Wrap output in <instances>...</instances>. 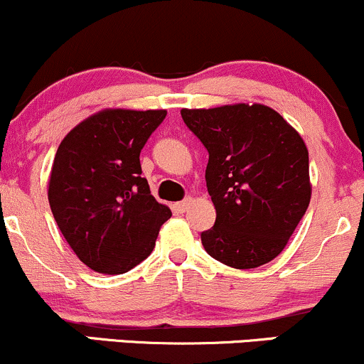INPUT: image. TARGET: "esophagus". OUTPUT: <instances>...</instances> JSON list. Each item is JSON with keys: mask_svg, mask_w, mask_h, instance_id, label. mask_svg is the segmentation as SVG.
Masks as SVG:
<instances>
[{"mask_svg": "<svg viewBox=\"0 0 364 364\" xmlns=\"http://www.w3.org/2000/svg\"><path fill=\"white\" fill-rule=\"evenodd\" d=\"M191 205H193V198H191V196H190V198H185V200H183V202L176 203V208H178L179 212H186Z\"/></svg>", "mask_w": 364, "mask_h": 364, "instance_id": "34e87169", "label": "esophagus"}]
</instances>
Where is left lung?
<instances>
[{"instance_id": "8db88e82", "label": "left lung", "mask_w": 364, "mask_h": 364, "mask_svg": "<svg viewBox=\"0 0 364 364\" xmlns=\"http://www.w3.org/2000/svg\"><path fill=\"white\" fill-rule=\"evenodd\" d=\"M181 116L208 150L205 179L217 217L202 232L205 252L243 270L274 260L310 205L301 135L263 104L181 109Z\"/></svg>"}]
</instances>
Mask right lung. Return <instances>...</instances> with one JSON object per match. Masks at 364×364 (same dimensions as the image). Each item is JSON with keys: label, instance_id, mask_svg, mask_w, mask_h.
<instances>
[{"label": "right lung", "instance_id": "1", "mask_svg": "<svg viewBox=\"0 0 364 364\" xmlns=\"http://www.w3.org/2000/svg\"><path fill=\"white\" fill-rule=\"evenodd\" d=\"M166 109H102L58 147L49 178L51 212L80 260L99 274H124L152 253L171 217L141 178L140 150Z\"/></svg>", "mask_w": 364, "mask_h": 364}]
</instances>
